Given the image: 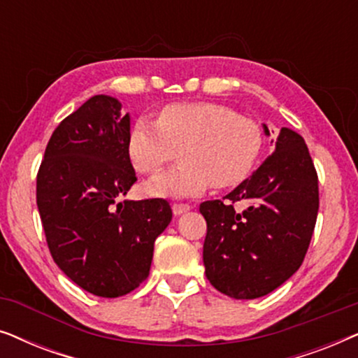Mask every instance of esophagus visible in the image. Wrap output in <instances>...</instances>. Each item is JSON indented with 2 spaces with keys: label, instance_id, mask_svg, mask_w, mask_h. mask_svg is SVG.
Listing matches in <instances>:
<instances>
[{
  "label": "esophagus",
  "instance_id": "34e87169",
  "mask_svg": "<svg viewBox=\"0 0 358 358\" xmlns=\"http://www.w3.org/2000/svg\"><path fill=\"white\" fill-rule=\"evenodd\" d=\"M192 208L189 203H173V212L174 215H182Z\"/></svg>",
  "mask_w": 358,
  "mask_h": 358
}]
</instances>
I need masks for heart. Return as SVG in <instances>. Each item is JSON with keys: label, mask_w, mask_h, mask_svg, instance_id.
Segmentation results:
<instances>
[{"label": "heart", "mask_w": 358, "mask_h": 358, "mask_svg": "<svg viewBox=\"0 0 358 358\" xmlns=\"http://www.w3.org/2000/svg\"><path fill=\"white\" fill-rule=\"evenodd\" d=\"M266 145L259 122L212 102H179L158 122L140 117L131 125L129 153L141 174H158L179 151L180 164L146 185L158 197H192L210 185L231 189L256 168Z\"/></svg>", "instance_id": "b5f03b06"}]
</instances>
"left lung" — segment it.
<instances>
[{"instance_id":"1","label":"left lung","mask_w":358,"mask_h":358,"mask_svg":"<svg viewBox=\"0 0 358 358\" xmlns=\"http://www.w3.org/2000/svg\"><path fill=\"white\" fill-rule=\"evenodd\" d=\"M224 198L200 203L205 275L236 300L267 295L300 268L315 231L320 189L303 136L283 127L275 151ZM236 201L248 207L236 213Z\"/></svg>"}]
</instances>
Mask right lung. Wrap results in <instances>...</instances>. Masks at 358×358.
I'll return each mask as SVG.
<instances>
[{
    "instance_id": "1",
    "label": "right lung",
    "mask_w": 358,
    "mask_h": 358,
    "mask_svg": "<svg viewBox=\"0 0 358 358\" xmlns=\"http://www.w3.org/2000/svg\"><path fill=\"white\" fill-rule=\"evenodd\" d=\"M110 96L87 99L60 122L37 173V207L53 261L83 290L115 298L150 275L168 200H124L136 182L130 117Z\"/></svg>"
}]
</instances>
